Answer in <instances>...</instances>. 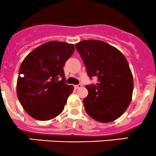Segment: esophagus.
Masks as SVG:
<instances>
[{"label": "esophagus", "mask_w": 156, "mask_h": 156, "mask_svg": "<svg viewBox=\"0 0 156 156\" xmlns=\"http://www.w3.org/2000/svg\"><path fill=\"white\" fill-rule=\"evenodd\" d=\"M82 87V84H78V85H75L74 86V88L76 89H80V88H81Z\"/></svg>", "instance_id": "1"}]
</instances>
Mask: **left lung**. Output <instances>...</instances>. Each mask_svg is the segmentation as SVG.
<instances>
[{
  "label": "left lung",
  "instance_id": "1",
  "mask_svg": "<svg viewBox=\"0 0 156 156\" xmlns=\"http://www.w3.org/2000/svg\"><path fill=\"white\" fill-rule=\"evenodd\" d=\"M88 76L96 77L95 86H86L83 99L86 112L92 119L108 123L119 118L132 100L133 79L124 55L114 46L98 40L76 44Z\"/></svg>",
  "mask_w": 156,
  "mask_h": 156
}]
</instances>
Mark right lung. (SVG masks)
Instances as JSON below:
<instances>
[{"mask_svg":"<svg viewBox=\"0 0 156 156\" xmlns=\"http://www.w3.org/2000/svg\"><path fill=\"white\" fill-rule=\"evenodd\" d=\"M74 49L73 44L48 41L32 51L23 61L16 94L32 118L49 121L64 111L73 86L65 83L63 67Z\"/></svg>","mask_w":156,"mask_h":156,"instance_id":"obj_1","label":"right lung"}]
</instances>
